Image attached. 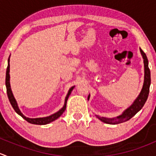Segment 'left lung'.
<instances>
[{"mask_svg": "<svg viewBox=\"0 0 156 156\" xmlns=\"http://www.w3.org/2000/svg\"><path fill=\"white\" fill-rule=\"evenodd\" d=\"M140 52H141L143 58V62H144V68H145V76H144V83H143V87L142 89L141 92H140V95L138 98L136 99L133 104L130 106L128 109H126L123 114L120 116H117L116 118L108 119L105 118V117H100V116H97L99 120L104 123H109V124H116V123H120L126 122L127 120H130L133 116H135L136 113H138L143 107L144 106L145 103H146V100H147L148 96H149V87H150L151 84V75H150V70L149 69V62H148V58L146 57V53L140 49ZM89 98V96H88Z\"/></svg>", "mask_w": 156, "mask_h": 156, "instance_id": "1", "label": "left lung"}]
</instances>
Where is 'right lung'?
Segmentation results:
<instances>
[{"label": "right lung", "instance_id": "obj_1", "mask_svg": "<svg viewBox=\"0 0 156 156\" xmlns=\"http://www.w3.org/2000/svg\"><path fill=\"white\" fill-rule=\"evenodd\" d=\"M9 72H10V57H9V58H8V66H7V72H6V81H5L6 87H7V97H8L9 101H10V104H11L12 107H13V108L14 109L15 111H16V113H17L18 114L20 115V116H22L24 120H26L27 122L32 123V124L46 125V124H48V123H51V122L54 121V120H56V119H58V117H59V116H61V115L63 113H64V111L66 110V104H67V100H68V98H69V95L71 94V92L72 91L73 88L75 87V86H74V87H72L70 89H69V93H68L67 96H66V101H65L64 107H63L61 109V110H58L57 113H54V114L51 115V116H49L43 117V118H34V119L28 118V117H26V116H24V115L22 113H21L20 110H19V108H18V106H17V104H16V100H15L14 97H13V93H12L11 88H10V74H9Z\"/></svg>", "mask_w": 156, "mask_h": 156}]
</instances>
